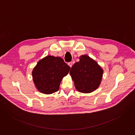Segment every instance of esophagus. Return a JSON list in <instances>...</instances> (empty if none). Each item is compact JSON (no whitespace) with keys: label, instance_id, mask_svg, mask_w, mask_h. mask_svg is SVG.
<instances>
[{"label":"esophagus","instance_id":"esophagus-1","mask_svg":"<svg viewBox=\"0 0 135 135\" xmlns=\"http://www.w3.org/2000/svg\"><path fill=\"white\" fill-rule=\"evenodd\" d=\"M68 66H69L70 67H71L72 66H73V62H68Z\"/></svg>","mask_w":135,"mask_h":135}]
</instances>
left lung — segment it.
<instances>
[{
  "instance_id": "1",
  "label": "left lung",
  "mask_w": 135,
  "mask_h": 135,
  "mask_svg": "<svg viewBox=\"0 0 135 135\" xmlns=\"http://www.w3.org/2000/svg\"><path fill=\"white\" fill-rule=\"evenodd\" d=\"M79 58L80 61L71 68L70 74L77 90L84 93H91L99 86L104 70L88 55H82Z\"/></svg>"
}]
</instances>
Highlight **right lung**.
I'll return each instance as SVG.
<instances>
[{
  "label": "right lung",
  "instance_id": "right-lung-1",
  "mask_svg": "<svg viewBox=\"0 0 135 135\" xmlns=\"http://www.w3.org/2000/svg\"><path fill=\"white\" fill-rule=\"evenodd\" d=\"M70 67L61 57L47 55L38 62L32 71L33 81L40 92L50 94L57 91Z\"/></svg>",
  "mask_w": 135,
  "mask_h": 135
}]
</instances>
